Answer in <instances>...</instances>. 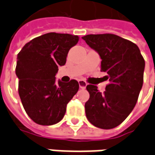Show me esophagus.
<instances>
[{
    "mask_svg": "<svg viewBox=\"0 0 155 155\" xmlns=\"http://www.w3.org/2000/svg\"><path fill=\"white\" fill-rule=\"evenodd\" d=\"M78 82H79L80 88H81V89H85L86 85H87V83H86L85 81H83V80H79V81H78Z\"/></svg>",
    "mask_w": 155,
    "mask_h": 155,
    "instance_id": "obj_1",
    "label": "esophagus"
}]
</instances>
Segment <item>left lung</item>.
I'll return each mask as SVG.
<instances>
[{"instance_id": "1", "label": "left lung", "mask_w": 155, "mask_h": 155, "mask_svg": "<svg viewBox=\"0 0 155 155\" xmlns=\"http://www.w3.org/2000/svg\"><path fill=\"white\" fill-rule=\"evenodd\" d=\"M101 59V71L109 84L101 93L93 84L86 86L90 99L84 104L88 120L93 125L110 130L120 125L136 104L143 81L145 62L139 47L113 34L82 37Z\"/></svg>"}]
</instances>
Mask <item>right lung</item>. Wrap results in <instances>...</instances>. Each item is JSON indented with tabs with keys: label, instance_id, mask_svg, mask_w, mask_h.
Instances as JSON below:
<instances>
[{
	"label": "right lung",
	"instance_id": "add662e5",
	"mask_svg": "<svg viewBox=\"0 0 155 155\" xmlns=\"http://www.w3.org/2000/svg\"><path fill=\"white\" fill-rule=\"evenodd\" d=\"M80 37L51 32L26 43L17 54L15 74L19 95L26 114L41 125H52L64 117L66 106L79 90V83L58 81V67L64 65L71 47Z\"/></svg>",
	"mask_w": 155,
	"mask_h": 155
}]
</instances>
